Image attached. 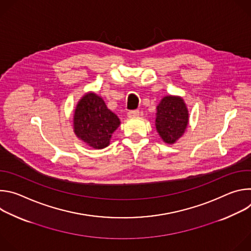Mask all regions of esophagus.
<instances>
[{
  "instance_id": "1",
  "label": "esophagus",
  "mask_w": 251,
  "mask_h": 251,
  "mask_svg": "<svg viewBox=\"0 0 251 251\" xmlns=\"http://www.w3.org/2000/svg\"><path fill=\"white\" fill-rule=\"evenodd\" d=\"M139 116V110H131L128 112V117L129 118H134Z\"/></svg>"
}]
</instances>
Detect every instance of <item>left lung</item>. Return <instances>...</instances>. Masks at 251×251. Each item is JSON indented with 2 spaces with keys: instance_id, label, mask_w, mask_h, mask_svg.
I'll return each mask as SVG.
<instances>
[{
  "instance_id": "obj_1",
  "label": "left lung",
  "mask_w": 251,
  "mask_h": 251,
  "mask_svg": "<svg viewBox=\"0 0 251 251\" xmlns=\"http://www.w3.org/2000/svg\"><path fill=\"white\" fill-rule=\"evenodd\" d=\"M189 124V111L182 97L165 96L157 106L156 129L167 144L181 138Z\"/></svg>"
}]
</instances>
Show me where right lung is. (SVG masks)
<instances>
[{"mask_svg":"<svg viewBox=\"0 0 251 251\" xmlns=\"http://www.w3.org/2000/svg\"><path fill=\"white\" fill-rule=\"evenodd\" d=\"M120 120L107 108L104 100L94 92L86 93L77 103L74 116L75 135L94 149H103L110 144L113 132Z\"/></svg>","mask_w":251,"mask_h":251,"instance_id":"right-lung-1","label":"right lung"}]
</instances>
